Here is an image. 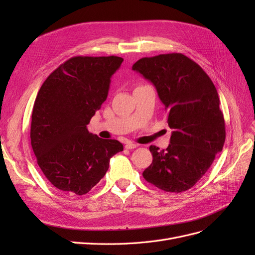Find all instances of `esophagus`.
Listing matches in <instances>:
<instances>
[{
    "mask_svg": "<svg viewBox=\"0 0 255 255\" xmlns=\"http://www.w3.org/2000/svg\"><path fill=\"white\" fill-rule=\"evenodd\" d=\"M136 146H137V144H136V143H133V142H128V143H126L125 148H126V149L130 150V149H135Z\"/></svg>",
    "mask_w": 255,
    "mask_h": 255,
    "instance_id": "obj_1",
    "label": "esophagus"
}]
</instances>
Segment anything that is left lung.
Masks as SVG:
<instances>
[{"instance_id": "1", "label": "left lung", "mask_w": 255, "mask_h": 255, "mask_svg": "<svg viewBox=\"0 0 255 255\" xmlns=\"http://www.w3.org/2000/svg\"><path fill=\"white\" fill-rule=\"evenodd\" d=\"M133 70L155 86L172 134L166 150L150 145L146 182L168 192L190 189L222 151L226 125L217 89L203 69L181 53L143 57Z\"/></svg>"}]
</instances>
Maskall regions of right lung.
<instances>
[{
	"mask_svg": "<svg viewBox=\"0 0 255 255\" xmlns=\"http://www.w3.org/2000/svg\"><path fill=\"white\" fill-rule=\"evenodd\" d=\"M122 61L118 56L71 57L38 91L30 143L44 176L60 191L87 194L109 170L111 157L123 150L118 140L102 139L87 129Z\"/></svg>",
	"mask_w": 255,
	"mask_h": 255,
	"instance_id": "right-lung-1",
	"label": "right lung"
}]
</instances>
